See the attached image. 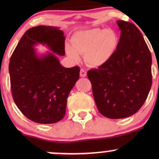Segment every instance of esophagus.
<instances>
[{
    "label": "esophagus",
    "instance_id": "esophagus-1",
    "mask_svg": "<svg viewBox=\"0 0 159 159\" xmlns=\"http://www.w3.org/2000/svg\"><path fill=\"white\" fill-rule=\"evenodd\" d=\"M80 76L83 78L86 77V76H87V71L84 69H81V71H80Z\"/></svg>",
    "mask_w": 159,
    "mask_h": 159
}]
</instances>
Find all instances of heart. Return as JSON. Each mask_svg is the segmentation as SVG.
<instances>
[{
  "instance_id": "obj_1",
  "label": "heart",
  "mask_w": 159,
  "mask_h": 159,
  "mask_svg": "<svg viewBox=\"0 0 159 159\" xmlns=\"http://www.w3.org/2000/svg\"><path fill=\"white\" fill-rule=\"evenodd\" d=\"M118 43L119 38L113 30L90 29L74 34L71 38V46H66V52L75 61H79V54H84L87 64L98 67L114 56Z\"/></svg>"
}]
</instances>
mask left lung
<instances>
[{"label":"left lung","mask_w":159,"mask_h":159,"mask_svg":"<svg viewBox=\"0 0 159 159\" xmlns=\"http://www.w3.org/2000/svg\"><path fill=\"white\" fill-rule=\"evenodd\" d=\"M116 23L121 34L114 56L87 72L98 110L110 119L135 114L152 86V56L141 33L134 24Z\"/></svg>","instance_id":"obj_1"}]
</instances>
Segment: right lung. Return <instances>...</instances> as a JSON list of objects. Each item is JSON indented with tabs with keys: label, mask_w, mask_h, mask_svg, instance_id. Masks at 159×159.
<instances>
[{
	"label": "right lung",
	"mask_w": 159,
	"mask_h": 159,
	"mask_svg": "<svg viewBox=\"0 0 159 159\" xmlns=\"http://www.w3.org/2000/svg\"><path fill=\"white\" fill-rule=\"evenodd\" d=\"M60 28L39 25L27 30L10 57L9 72L12 98L29 120L57 123L66 114L67 98L79 79L80 68H66L57 55H65V37ZM51 51L38 56L34 46Z\"/></svg>",
	"instance_id": "obj_1"
}]
</instances>
